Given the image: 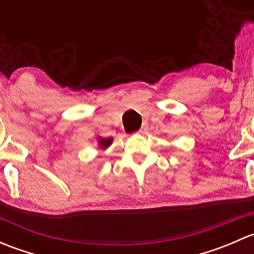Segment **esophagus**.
<instances>
[{"mask_svg":"<svg viewBox=\"0 0 254 254\" xmlns=\"http://www.w3.org/2000/svg\"><path fill=\"white\" fill-rule=\"evenodd\" d=\"M146 131H147V127H146V125H143V127H141V129H140L137 132H139V134H145Z\"/></svg>","mask_w":254,"mask_h":254,"instance_id":"esophagus-1","label":"esophagus"}]
</instances>
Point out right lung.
<instances>
[{"label": "right lung", "instance_id": "obj_1", "mask_svg": "<svg viewBox=\"0 0 254 254\" xmlns=\"http://www.w3.org/2000/svg\"><path fill=\"white\" fill-rule=\"evenodd\" d=\"M97 142H98V147H101L102 150H106L109 146L112 145L113 139L112 137H108V139H104V137H98L97 139Z\"/></svg>", "mask_w": 254, "mask_h": 254}]
</instances>
